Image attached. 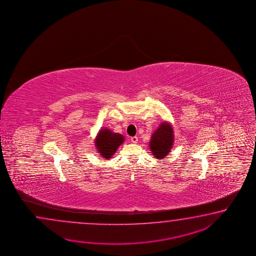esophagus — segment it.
<instances>
[{"instance_id": "1", "label": "esophagus", "mask_w": 256, "mask_h": 256, "mask_svg": "<svg viewBox=\"0 0 256 256\" xmlns=\"http://www.w3.org/2000/svg\"><path fill=\"white\" fill-rule=\"evenodd\" d=\"M130 142H132V144H136V142H138V137H137V136L132 137V138H130Z\"/></svg>"}]
</instances>
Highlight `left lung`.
<instances>
[{
	"instance_id": "1",
	"label": "left lung",
	"mask_w": 256,
	"mask_h": 256,
	"mask_svg": "<svg viewBox=\"0 0 256 256\" xmlns=\"http://www.w3.org/2000/svg\"><path fill=\"white\" fill-rule=\"evenodd\" d=\"M173 144V128L168 122H163L151 136V140L149 142L151 152L156 159H163L168 156Z\"/></svg>"
}]
</instances>
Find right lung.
<instances>
[{
    "mask_svg": "<svg viewBox=\"0 0 256 256\" xmlns=\"http://www.w3.org/2000/svg\"><path fill=\"white\" fill-rule=\"evenodd\" d=\"M124 142V136L114 132L108 128H102L98 130L94 142L98 154L105 159H110Z\"/></svg>",
    "mask_w": 256,
    "mask_h": 256,
    "instance_id": "right-lung-1",
    "label": "right lung"
}]
</instances>
